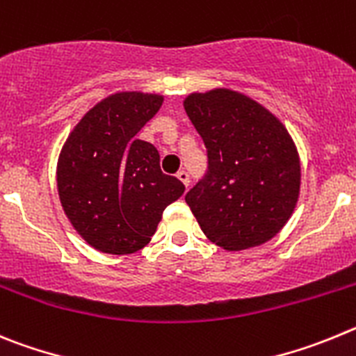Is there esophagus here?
<instances>
[{"mask_svg":"<svg viewBox=\"0 0 356 356\" xmlns=\"http://www.w3.org/2000/svg\"><path fill=\"white\" fill-rule=\"evenodd\" d=\"M177 179H179V181H181L182 184H184V186L190 184V174H188V172H186V170H181V172H179V174H177Z\"/></svg>","mask_w":356,"mask_h":356,"instance_id":"obj_1","label":"esophagus"}]
</instances>
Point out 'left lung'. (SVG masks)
I'll list each match as a JSON object with an SVG mask.
<instances>
[{"label": "left lung", "instance_id": "obj_1", "mask_svg": "<svg viewBox=\"0 0 356 356\" xmlns=\"http://www.w3.org/2000/svg\"><path fill=\"white\" fill-rule=\"evenodd\" d=\"M184 110L207 150L206 174L186 193L200 229L225 250L273 238L300 193V159L286 127L230 90L190 95Z\"/></svg>", "mask_w": 356, "mask_h": 356}]
</instances>
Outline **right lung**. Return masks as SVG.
Returning <instances> with one entry per match:
<instances>
[{"mask_svg": "<svg viewBox=\"0 0 356 356\" xmlns=\"http://www.w3.org/2000/svg\"><path fill=\"white\" fill-rule=\"evenodd\" d=\"M161 95L122 92L92 108L58 159L63 211L85 241L104 254H133L154 236L163 211L184 193L159 166L152 143L136 138Z\"/></svg>", "mask_w": 356, "mask_h": 356, "instance_id": "add662e5", "label": "right lung"}]
</instances>
